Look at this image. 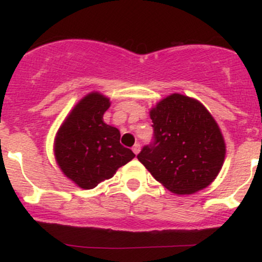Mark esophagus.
<instances>
[{"label":"esophagus","instance_id":"34e87169","mask_svg":"<svg viewBox=\"0 0 262 262\" xmlns=\"http://www.w3.org/2000/svg\"><path fill=\"white\" fill-rule=\"evenodd\" d=\"M133 151H134V154H139V151H140V144L139 143L134 144Z\"/></svg>","mask_w":262,"mask_h":262}]
</instances>
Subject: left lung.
Listing matches in <instances>:
<instances>
[{
  "mask_svg": "<svg viewBox=\"0 0 262 262\" xmlns=\"http://www.w3.org/2000/svg\"><path fill=\"white\" fill-rule=\"evenodd\" d=\"M152 141L138 154L148 171L169 191L189 194L209 185L224 162L225 144L203 104L173 93L150 111Z\"/></svg>",
  "mask_w": 262,
  "mask_h": 262,
  "instance_id": "8db88e82",
  "label": "left lung"
}]
</instances>
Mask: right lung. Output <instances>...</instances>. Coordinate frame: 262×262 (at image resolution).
Here are the masks:
<instances>
[{"mask_svg":"<svg viewBox=\"0 0 262 262\" xmlns=\"http://www.w3.org/2000/svg\"><path fill=\"white\" fill-rule=\"evenodd\" d=\"M110 100L93 92L82 98L60 127L55 158L60 169L81 188L111 179L135 154L121 144V133L103 122Z\"/></svg>","mask_w":262,"mask_h":262,"instance_id":"obj_1","label":"right lung"}]
</instances>
